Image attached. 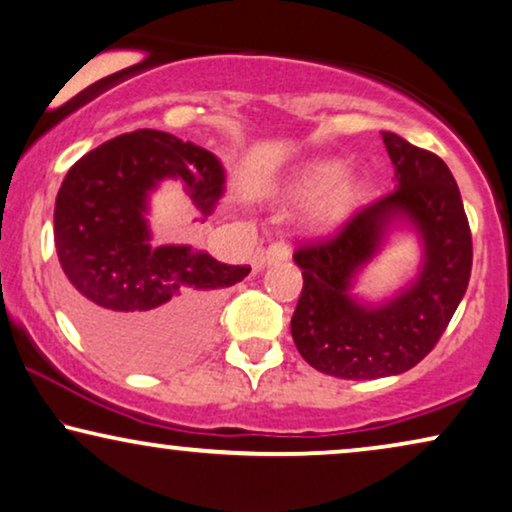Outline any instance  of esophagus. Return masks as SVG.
Here are the masks:
<instances>
[{
	"label": "esophagus",
	"mask_w": 512,
	"mask_h": 512,
	"mask_svg": "<svg viewBox=\"0 0 512 512\" xmlns=\"http://www.w3.org/2000/svg\"><path fill=\"white\" fill-rule=\"evenodd\" d=\"M289 256H291V251L284 242H272L270 247L256 258V265L258 268H265V265H272V263H284V261H289Z\"/></svg>",
	"instance_id": "obj_1"
}]
</instances>
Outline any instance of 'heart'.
<instances>
[{
	"mask_svg": "<svg viewBox=\"0 0 512 512\" xmlns=\"http://www.w3.org/2000/svg\"><path fill=\"white\" fill-rule=\"evenodd\" d=\"M368 186L359 174L345 172L340 158H310L291 167L277 184V198L286 205L307 202L303 223L314 235H331L356 214Z\"/></svg>",
	"mask_w": 512,
	"mask_h": 512,
	"instance_id": "1",
	"label": "heart"
}]
</instances>
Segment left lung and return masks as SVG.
<instances>
[{
  "instance_id": "obj_1",
  "label": "left lung",
  "mask_w": 512,
  "mask_h": 512,
  "mask_svg": "<svg viewBox=\"0 0 512 512\" xmlns=\"http://www.w3.org/2000/svg\"><path fill=\"white\" fill-rule=\"evenodd\" d=\"M382 139L396 191L361 209L338 237L293 254L303 270L293 342L312 368L342 380L415 368L436 347L471 277V230L450 167L394 132H382ZM396 229L418 237L423 258L416 277L377 304L356 297L358 275Z\"/></svg>"
}]
</instances>
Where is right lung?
Wrapping results in <instances>:
<instances>
[{
    "instance_id": "1",
    "label": "right lung",
    "mask_w": 512,
    "mask_h": 512,
    "mask_svg": "<svg viewBox=\"0 0 512 512\" xmlns=\"http://www.w3.org/2000/svg\"><path fill=\"white\" fill-rule=\"evenodd\" d=\"M179 179L202 223L226 191L212 151L160 130L109 139L72 165L55 200V251L69 312L102 359L125 368L177 366L205 342L223 289L247 265L191 244H153L151 193Z\"/></svg>"
}]
</instances>
